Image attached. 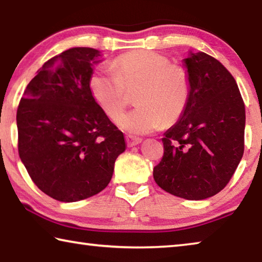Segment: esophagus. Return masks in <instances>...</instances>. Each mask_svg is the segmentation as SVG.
Instances as JSON below:
<instances>
[{
  "label": "esophagus",
  "mask_w": 262,
  "mask_h": 262,
  "mask_svg": "<svg viewBox=\"0 0 262 262\" xmlns=\"http://www.w3.org/2000/svg\"><path fill=\"white\" fill-rule=\"evenodd\" d=\"M126 142H127L128 147L130 148V147H135V145L140 144L141 142H142V140L141 139H137V137H133L130 135H128V136H126Z\"/></svg>",
  "instance_id": "34e87169"
}]
</instances>
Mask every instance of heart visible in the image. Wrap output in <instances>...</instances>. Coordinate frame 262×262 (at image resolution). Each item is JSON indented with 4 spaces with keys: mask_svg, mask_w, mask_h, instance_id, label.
Segmentation results:
<instances>
[{
    "mask_svg": "<svg viewBox=\"0 0 262 262\" xmlns=\"http://www.w3.org/2000/svg\"><path fill=\"white\" fill-rule=\"evenodd\" d=\"M138 90V106L120 115ZM90 90L108 118L133 135H145L163 125H171L184 113L189 99V78L185 69L171 64L165 55L154 51H135L112 62V70L99 68L90 77Z\"/></svg>",
    "mask_w": 262,
    "mask_h": 262,
    "instance_id": "1",
    "label": "heart"
}]
</instances>
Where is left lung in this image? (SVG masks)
Returning a JSON list of instances; mask_svg holds the SVG:
<instances>
[{"instance_id":"obj_1","label":"left lung","mask_w":262,"mask_h":262,"mask_svg":"<svg viewBox=\"0 0 262 262\" xmlns=\"http://www.w3.org/2000/svg\"><path fill=\"white\" fill-rule=\"evenodd\" d=\"M184 67L189 99L164 134V156L154 179L174 196L203 200L221 192L241 163L245 106L232 75L212 56L189 51Z\"/></svg>"}]
</instances>
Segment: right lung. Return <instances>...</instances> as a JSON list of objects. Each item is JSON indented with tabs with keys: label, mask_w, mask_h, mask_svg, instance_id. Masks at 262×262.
<instances>
[{
	"label": "right lung",
	"mask_w": 262,
	"mask_h": 262,
	"mask_svg": "<svg viewBox=\"0 0 262 262\" xmlns=\"http://www.w3.org/2000/svg\"><path fill=\"white\" fill-rule=\"evenodd\" d=\"M100 52L75 47L43 63L17 110L18 152L38 188L61 202L101 192L126 150L122 132L90 90Z\"/></svg>",
	"instance_id": "add662e5"
}]
</instances>
